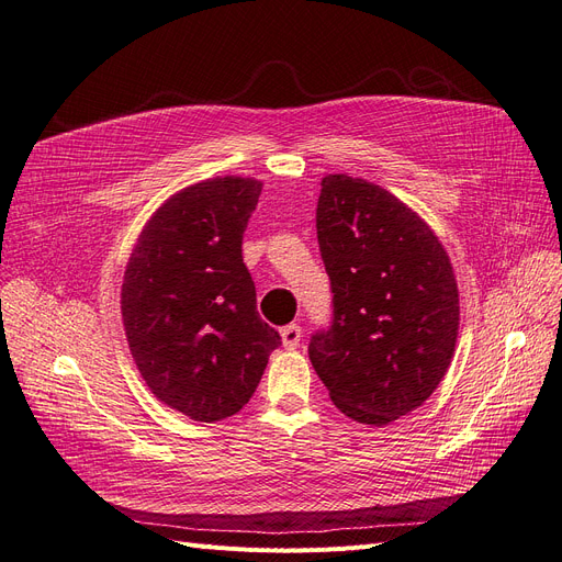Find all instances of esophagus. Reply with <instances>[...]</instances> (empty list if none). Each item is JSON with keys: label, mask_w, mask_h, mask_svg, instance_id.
<instances>
[{"label": "esophagus", "mask_w": 562, "mask_h": 562, "mask_svg": "<svg viewBox=\"0 0 562 562\" xmlns=\"http://www.w3.org/2000/svg\"><path fill=\"white\" fill-rule=\"evenodd\" d=\"M281 339H283V347L285 349H297L300 347V339H302V328L297 323H291V326H283L281 328Z\"/></svg>", "instance_id": "obj_1"}]
</instances>
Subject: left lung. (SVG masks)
<instances>
[{
	"instance_id": "obj_1",
	"label": "left lung",
	"mask_w": 562,
	"mask_h": 562,
	"mask_svg": "<svg viewBox=\"0 0 562 562\" xmlns=\"http://www.w3.org/2000/svg\"><path fill=\"white\" fill-rule=\"evenodd\" d=\"M316 236L333 318L310 359L347 417L384 427L427 401L452 361L459 295L448 252L380 184L321 180Z\"/></svg>"
}]
</instances>
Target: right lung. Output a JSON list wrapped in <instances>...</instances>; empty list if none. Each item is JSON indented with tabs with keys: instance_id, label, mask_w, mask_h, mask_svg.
<instances>
[{
	"instance_id": "1",
	"label": "right lung",
	"mask_w": 562,
	"mask_h": 562,
	"mask_svg": "<svg viewBox=\"0 0 562 562\" xmlns=\"http://www.w3.org/2000/svg\"><path fill=\"white\" fill-rule=\"evenodd\" d=\"M260 192V180L234 176L187 187L151 215L126 267L133 361L151 394L194 422L239 413L281 345L241 255Z\"/></svg>"
}]
</instances>
